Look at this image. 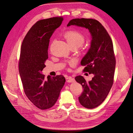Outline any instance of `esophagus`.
Here are the masks:
<instances>
[{"label": "esophagus", "mask_w": 133, "mask_h": 133, "mask_svg": "<svg viewBox=\"0 0 133 133\" xmlns=\"http://www.w3.org/2000/svg\"><path fill=\"white\" fill-rule=\"evenodd\" d=\"M66 81L68 83H72L75 82V79L73 78H71V76H68L66 78Z\"/></svg>", "instance_id": "esophagus-1"}]
</instances>
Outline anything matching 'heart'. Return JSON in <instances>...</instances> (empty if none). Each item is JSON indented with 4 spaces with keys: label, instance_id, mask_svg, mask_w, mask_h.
<instances>
[{
    "label": "heart",
    "instance_id": "heart-1",
    "mask_svg": "<svg viewBox=\"0 0 133 133\" xmlns=\"http://www.w3.org/2000/svg\"><path fill=\"white\" fill-rule=\"evenodd\" d=\"M63 35L71 48H78L85 41L84 35L76 30H68L64 32Z\"/></svg>",
    "mask_w": 133,
    "mask_h": 133
}]
</instances>
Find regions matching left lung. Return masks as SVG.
Listing matches in <instances>:
<instances>
[{
    "label": "left lung",
    "mask_w": 133,
    "mask_h": 133,
    "mask_svg": "<svg viewBox=\"0 0 133 133\" xmlns=\"http://www.w3.org/2000/svg\"><path fill=\"white\" fill-rule=\"evenodd\" d=\"M76 25L89 29L92 39L88 53L81 61L85 66L84 71L94 76L87 82L82 76L75 79L83 87V91L79 101L84 107L93 109L100 105L105 99L114 82L116 60L113 44L108 33L102 24L92 19H73L67 26Z\"/></svg>",
    "instance_id": "obj_1"
}]
</instances>
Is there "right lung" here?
Wrapping results in <instances>:
<instances>
[{"instance_id":"obj_1","label":"right lung","mask_w":133,"mask_h":133,"mask_svg":"<svg viewBox=\"0 0 133 133\" xmlns=\"http://www.w3.org/2000/svg\"><path fill=\"white\" fill-rule=\"evenodd\" d=\"M63 21V17H53L36 22L24 39L19 60V71L24 91L27 98L41 110L53 107L59 98L65 82L62 75H45L41 71L48 58L49 39Z\"/></svg>"}]
</instances>
